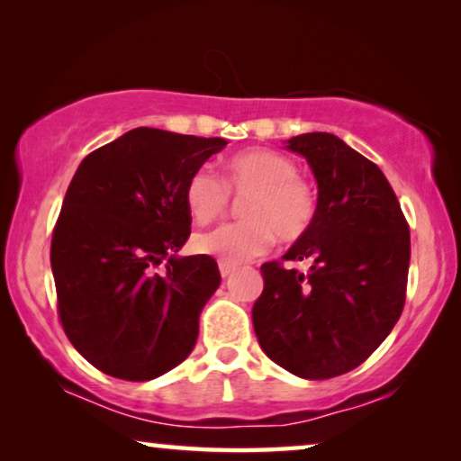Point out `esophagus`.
I'll return each mask as SVG.
<instances>
[{
    "label": "esophagus",
    "instance_id": "1",
    "mask_svg": "<svg viewBox=\"0 0 461 461\" xmlns=\"http://www.w3.org/2000/svg\"><path fill=\"white\" fill-rule=\"evenodd\" d=\"M218 268H220V275H222L224 279H226V276H230L232 273H235V264H230V262H222V260H220V262H218Z\"/></svg>",
    "mask_w": 461,
    "mask_h": 461
}]
</instances>
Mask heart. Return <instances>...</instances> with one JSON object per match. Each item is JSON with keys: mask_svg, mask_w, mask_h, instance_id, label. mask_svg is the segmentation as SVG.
Instances as JSON below:
<instances>
[{"mask_svg": "<svg viewBox=\"0 0 461 461\" xmlns=\"http://www.w3.org/2000/svg\"><path fill=\"white\" fill-rule=\"evenodd\" d=\"M229 193L249 194L243 205L245 222L220 224L194 235L199 254L239 264L262 256L275 241H298L317 218V193L298 176L289 157L268 149L232 155L224 166V182L212 169L199 167L185 188V201L197 222H210L229 207Z\"/></svg>", "mask_w": 461, "mask_h": 461, "instance_id": "1", "label": "heart"}]
</instances>
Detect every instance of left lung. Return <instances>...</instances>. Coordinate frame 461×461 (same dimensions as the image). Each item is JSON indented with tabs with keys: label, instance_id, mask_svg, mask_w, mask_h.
<instances>
[{
	"label": "left lung",
	"instance_id": "left-lung-1",
	"mask_svg": "<svg viewBox=\"0 0 461 461\" xmlns=\"http://www.w3.org/2000/svg\"><path fill=\"white\" fill-rule=\"evenodd\" d=\"M285 149L311 166L319 197L314 224L283 260L311 268L262 264L251 321L268 358L304 380H327L358 367L399 321L409 226L382 169L338 136L311 131Z\"/></svg>",
	"mask_w": 461,
	"mask_h": 461
}]
</instances>
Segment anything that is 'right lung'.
Listing matches in <instances>:
<instances>
[{"label":"right lung","instance_id":"obj_1","mask_svg":"<svg viewBox=\"0 0 461 461\" xmlns=\"http://www.w3.org/2000/svg\"><path fill=\"white\" fill-rule=\"evenodd\" d=\"M226 144L136 128L79 163L50 262L62 330L103 374L149 382L194 348L220 270L210 256H178L191 235L185 188Z\"/></svg>","mask_w":461,"mask_h":461}]
</instances>
